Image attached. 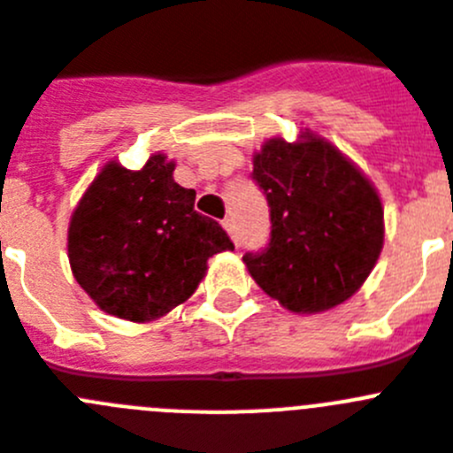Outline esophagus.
Instances as JSON below:
<instances>
[{"label":"esophagus","mask_w":453,"mask_h":453,"mask_svg":"<svg viewBox=\"0 0 453 453\" xmlns=\"http://www.w3.org/2000/svg\"><path fill=\"white\" fill-rule=\"evenodd\" d=\"M223 227H226L227 230V234L232 236V242H239V234H236V227H234V221H232V219H226V221H223Z\"/></svg>","instance_id":"34e87169"}]
</instances>
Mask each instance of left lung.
Instances as JSON below:
<instances>
[{"instance_id":"left-lung-1","label":"left lung","mask_w":453,"mask_h":453,"mask_svg":"<svg viewBox=\"0 0 453 453\" xmlns=\"http://www.w3.org/2000/svg\"><path fill=\"white\" fill-rule=\"evenodd\" d=\"M250 178L271 211L266 248L243 255L252 280L296 313L354 296L384 246V210L368 178L320 137L268 140Z\"/></svg>"}]
</instances>
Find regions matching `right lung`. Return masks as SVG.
<instances>
[{
	"mask_svg": "<svg viewBox=\"0 0 453 453\" xmlns=\"http://www.w3.org/2000/svg\"><path fill=\"white\" fill-rule=\"evenodd\" d=\"M196 191L173 180L162 153L142 171L117 162L85 191L69 223L76 282L105 313L146 323L185 303L207 259L234 250L214 219L194 210Z\"/></svg>",
	"mask_w": 453,
	"mask_h": 453,
	"instance_id": "add662e5",
	"label": "right lung"
}]
</instances>
